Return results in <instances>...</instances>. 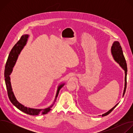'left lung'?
I'll return each mask as SVG.
<instances>
[{
	"mask_svg": "<svg viewBox=\"0 0 133 133\" xmlns=\"http://www.w3.org/2000/svg\"><path fill=\"white\" fill-rule=\"evenodd\" d=\"M111 53L112 56V57L114 59V61L117 63L119 66L122 67V68L125 71V85H124V91L123 93V97L124 96L126 89V85H127V64L126 60L125 59L124 56L123 55V50L122 48V47L119 44V43L118 41H115L114 42L112 46L111 47ZM119 103H117L115 106H114L112 108H111L110 110H109L103 114L102 115V116H105L107 115L114 109L116 106Z\"/></svg>",
	"mask_w": 133,
	"mask_h": 133,
	"instance_id": "left-lung-1",
	"label": "left lung"
}]
</instances>
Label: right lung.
<instances>
[{
  "label": "right lung",
  "mask_w": 133,
  "mask_h": 133,
  "mask_svg": "<svg viewBox=\"0 0 133 133\" xmlns=\"http://www.w3.org/2000/svg\"><path fill=\"white\" fill-rule=\"evenodd\" d=\"M29 37V35H23L21 37L20 40L17 43V44H16V45L12 48L9 55L8 58L5 66V74H4L5 78V84H6V88H7L8 95L9 100L10 101L11 103L19 110H20L21 111L26 114H27L30 115H34V116L38 115L41 114H47L48 112H49L51 108L54 105L55 102L57 99V98L58 97L60 89L63 87V86H64L65 83H61L58 86L55 99L53 103L50 106L43 109H37V108H30V107H27L26 106H25L24 105H23V104H22L21 103H19L17 101V99H16L15 96V94L12 91V86L10 82V75L12 71L13 67H14L16 63L19 55L20 54L21 52L22 51L24 47L25 46V45H26Z\"/></svg>",
  "instance_id": "1"
}]
</instances>
